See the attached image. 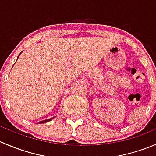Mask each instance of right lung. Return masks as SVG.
Masks as SVG:
<instances>
[{"mask_svg":"<svg viewBox=\"0 0 156 156\" xmlns=\"http://www.w3.org/2000/svg\"><path fill=\"white\" fill-rule=\"evenodd\" d=\"M20 54H21V53H20ZM20 55H19L18 56V58H19V56H20ZM53 118H51V119H47V120H44V121H41V122H38L39 124H42V123H45V122H50V121H51L52 119H53Z\"/></svg>","mask_w":156,"mask_h":156,"instance_id":"right-lung-1","label":"right lung"}]
</instances>
